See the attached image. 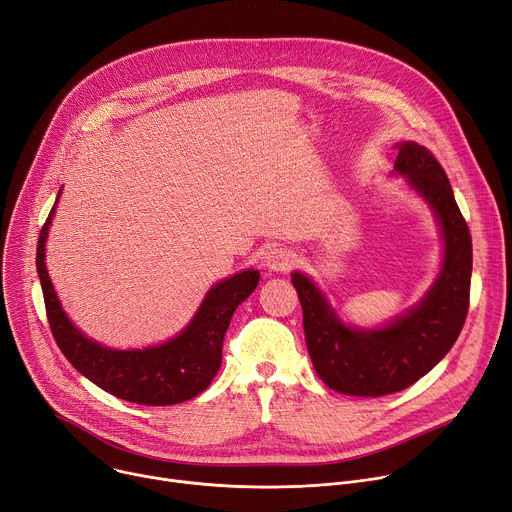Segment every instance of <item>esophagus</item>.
Segmentation results:
<instances>
[{
	"label": "esophagus",
	"mask_w": 512,
	"mask_h": 512,
	"mask_svg": "<svg viewBox=\"0 0 512 512\" xmlns=\"http://www.w3.org/2000/svg\"><path fill=\"white\" fill-rule=\"evenodd\" d=\"M263 265L271 271H288L294 265V253L284 247H274L265 253Z\"/></svg>",
	"instance_id": "obj_1"
}]
</instances>
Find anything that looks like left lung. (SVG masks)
Wrapping results in <instances>:
<instances>
[{
  "label": "left lung",
  "mask_w": 512,
  "mask_h": 512,
  "mask_svg": "<svg viewBox=\"0 0 512 512\" xmlns=\"http://www.w3.org/2000/svg\"><path fill=\"white\" fill-rule=\"evenodd\" d=\"M395 150L391 175L428 203L445 247L424 298L381 327L360 329L342 321L309 276L292 271L313 366L329 389L344 395L381 397L414 385L453 348L469 309L471 234L445 170L416 142H399Z\"/></svg>",
  "instance_id": "8db88e82"
}]
</instances>
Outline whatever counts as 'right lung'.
I'll list each match as a JSON object with an SVG mask.
<instances>
[{
    "mask_svg": "<svg viewBox=\"0 0 512 512\" xmlns=\"http://www.w3.org/2000/svg\"><path fill=\"white\" fill-rule=\"evenodd\" d=\"M61 189L57 193L59 201ZM55 206L41 228L37 271L43 288L47 319L55 342L72 366L96 387L142 405H173L206 391L222 364V342L236 306L259 284L257 269L216 282L203 296L197 313L173 339L144 350H115L86 337L61 309L45 265V245Z\"/></svg>",
    "mask_w": 512,
    "mask_h": 512,
    "instance_id": "add662e5",
    "label": "right lung"
}]
</instances>
